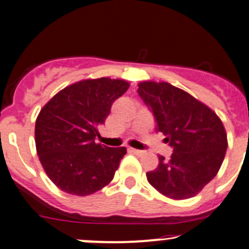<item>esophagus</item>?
<instances>
[{
	"instance_id": "1",
	"label": "esophagus",
	"mask_w": 249,
	"mask_h": 249,
	"mask_svg": "<svg viewBox=\"0 0 249 249\" xmlns=\"http://www.w3.org/2000/svg\"><path fill=\"white\" fill-rule=\"evenodd\" d=\"M131 150L132 153H135V154L136 155H143V154H145V152L144 150H141V149H136V148H131Z\"/></svg>"
}]
</instances>
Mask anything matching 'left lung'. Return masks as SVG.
Here are the masks:
<instances>
[{
	"mask_svg": "<svg viewBox=\"0 0 249 249\" xmlns=\"http://www.w3.org/2000/svg\"><path fill=\"white\" fill-rule=\"evenodd\" d=\"M140 97L155 118L173 153L170 160L159 157L147 179L162 195L189 199L219 171L228 148L222 120L195 97L169 83L142 82Z\"/></svg>",
	"mask_w": 249,
	"mask_h": 249,
	"instance_id": "left-lung-1",
	"label": "left lung"
}]
</instances>
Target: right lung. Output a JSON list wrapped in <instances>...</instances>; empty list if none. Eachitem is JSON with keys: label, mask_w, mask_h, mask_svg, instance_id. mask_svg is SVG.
<instances>
[{"label": "right lung", "mask_w": 249, "mask_h": 249, "mask_svg": "<svg viewBox=\"0 0 249 249\" xmlns=\"http://www.w3.org/2000/svg\"><path fill=\"white\" fill-rule=\"evenodd\" d=\"M129 89L120 79L74 83L57 92L36 120V149L44 171L64 192L77 196L102 189L114 177L126 148L95 143L113 102Z\"/></svg>", "instance_id": "obj_1"}]
</instances>
